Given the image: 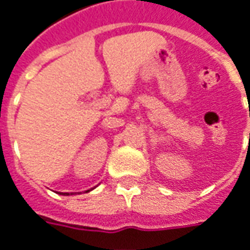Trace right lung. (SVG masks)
<instances>
[{
	"mask_svg": "<svg viewBox=\"0 0 250 250\" xmlns=\"http://www.w3.org/2000/svg\"><path fill=\"white\" fill-rule=\"evenodd\" d=\"M91 190H92V188H91ZM91 190H87L85 193H88V191H91ZM75 194H76V193H62V195H75ZM77 194H80V193H77Z\"/></svg>",
	"mask_w": 250,
	"mask_h": 250,
	"instance_id": "1",
	"label": "right lung"
}]
</instances>
